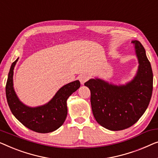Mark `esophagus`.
Here are the masks:
<instances>
[{
	"label": "esophagus",
	"mask_w": 158,
	"mask_h": 158,
	"mask_svg": "<svg viewBox=\"0 0 158 158\" xmlns=\"http://www.w3.org/2000/svg\"><path fill=\"white\" fill-rule=\"evenodd\" d=\"M79 79L80 82H81V84H84L89 79V77L86 74H81L79 75Z\"/></svg>",
	"instance_id": "34e87169"
}]
</instances>
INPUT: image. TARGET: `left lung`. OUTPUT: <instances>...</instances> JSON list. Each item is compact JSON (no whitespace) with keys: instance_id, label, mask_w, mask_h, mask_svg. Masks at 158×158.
Here are the masks:
<instances>
[{"instance_id":"obj_1","label":"left lung","mask_w":158,"mask_h":158,"mask_svg":"<svg viewBox=\"0 0 158 158\" xmlns=\"http://www.w3.org/2000/svg\"><path fill=\"white\" fill-rule=\"evenodd\" d=\"M139 66L136 76L125 85H114L100 79H91L84 85L91 92V105L96 121L112 131L135 124L148 108L152 97L153 74L143 46L132 41Z\"/></svg>"}]
</instances>
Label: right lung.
Masks as SVG:
<instances>
[{"mask_svg":"<svg viewBox=\"0 0 158 158\" xmlns=\"http://www.w3.org/2000/svg\"><path fill=\"white\" fill-rule=\"evenodd\" d=\"M19 58L12 64L6 86V99L15 118L31 130L39 133L52 132L59 128L67 116L66 101L80 87L79 80L62 86L51 101L37 107H29L22 103L15 94L13 84V69Z\"/></svg>","mask_w":158,"mask_h":158,"instance_id":"obj_1","label":"right lung"}]
</instances>
